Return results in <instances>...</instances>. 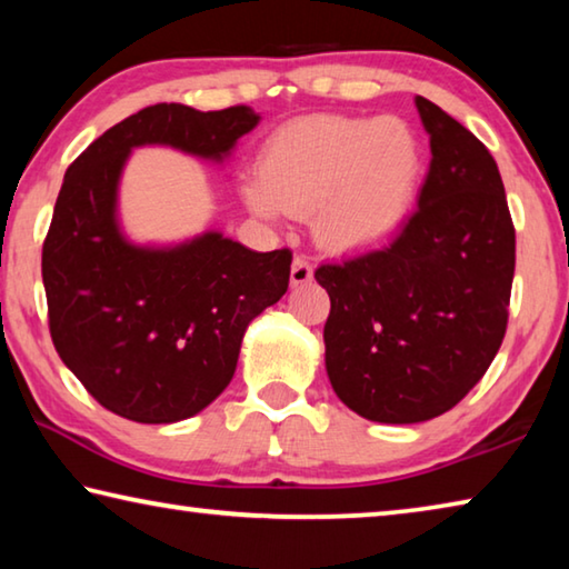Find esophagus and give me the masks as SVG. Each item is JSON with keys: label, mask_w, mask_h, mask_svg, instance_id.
Wrapping results in <instances>:
<instances>
[{"label": "esophagus", "mask_w": 569, "mask_h": 569, "mask_svg": "<svg viewBox=\"0 0 569 569\" xmlns=\"http://www.w3.org/2000/svg\"><path fill=\"white\" fill-rule=\"evenodd\" d=\"M313 278V266L306 256H296L291 266V286H303Z\"/></svg>", "instance_id": "1"}]
</instances>
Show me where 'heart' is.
<instances>
[{
	"label": "heart",
	"instance_id": "1",
	"mask_svg": "<svg viewBox=\"0 0 569 569\" xmlns=\"http://www.w3.org/2000/svg\"><path fill=\"white\" fill-rule=\"evenodd\" d=\"M421 152L403 120L316 114L268 142L261 178L246 182V203L263 218L316 213V236L333 250L377 243L407 213Z\"/></svg>",
	"mask_w": 569,
	"mask_h": 569
}]
</instances>
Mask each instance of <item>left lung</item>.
<instances>
[{
	"instance_id": "left-lung-1",
	"label": "left lung",
	"mask_w": 569,
	"mask_h": 569,
	"mask_svg": "<svg viewBox=\"0 0 569 569\" xmlns=\"http://www.w3.org/2000/svg\"><path fill=\"white\" fill-rule=\"evenodd\" d=\"M431 166L419 208L391 243L316 268L331 298L326 371L346 407L417 423L467 397L502 346L515 223L492 152L417 98Z\"/></svg>"
}]
</instances>
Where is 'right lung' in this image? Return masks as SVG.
<instances>
[{"mask_svg":"<svg viewBox=\"0 0 569 569\" xmlns=\"http://www.w3.org/2000/svg\"><path fill=\"white\" fill-rule=\"evenodd\" d=\"M256 122L248 104H150L64 172L42 246L47 321L67 369L118 417L170 423L206 409L233 379L246 326L288 291L293 261L291 248L256 253L220 233L130 246L114 223L124 158L162 142L218 160Z\"/></svg>","mask_w":569,"mask_h":569,"instance_id":"1","label":"right lung"}]
</instances>
